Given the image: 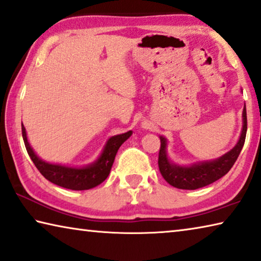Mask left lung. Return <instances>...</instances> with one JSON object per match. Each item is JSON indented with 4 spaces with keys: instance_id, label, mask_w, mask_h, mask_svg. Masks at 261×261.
<instances>
[{
    "instance_id": "left-lung-1",
    "label": "left lung",
    "mask_w": 261,
    "mask_h": 261,
    "mask_svg": "<svg viewBox=\"0 0 261 261\" xmlns=\"http://www.w3.org/2000/svg\"><path fill=\"white\" fill-rule=\"evenodd\" d=\"M247 130L246 107L243 109V129L241 137L232 150L225 153L220 158L197 163L190 166H179L169 160L167 155V140L160 136V151H159V171L161 175L173 187L179 189H197L215 182L222 176H224L237 160L239 153L245 143Z\"/></svg>"
}]
</instances>
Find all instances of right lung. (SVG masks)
I'll return each instance as SVG.
<instances>
[{
  "label": "right lung",
  "instance_id": "right-lung-1",
  "mask_svg": "<svg viewBox=\"0 0 261 261\" xmlns=\"http://www.w3.org/2000/svg\"><path fill=\"white\" fill-rule=\"evenodd\" d=\"M22 135L27 151L34 161L35 166L45 179L60 187L72 190H86L102 184L108 177L113 166L116 153L122 144L132 135V131L113 136L108 139L105 148L96 161L85 167H68L64 165L51 164L41 160L28 142L25 127L22 124Z\"/></svg>",
  "mask_w": 261,
  "mask_h": 261
}]
</instances>
